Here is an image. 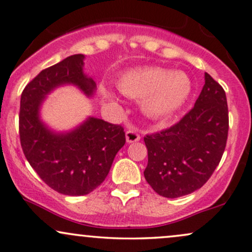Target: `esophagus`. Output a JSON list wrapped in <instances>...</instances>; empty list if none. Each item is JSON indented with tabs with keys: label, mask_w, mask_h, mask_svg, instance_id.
Here are the masks:
<instances>
[{
	"label": "esophagus",
	"mask_w": 252,
	"mask_h": 252,
	"mask_svg": "<svg viewBox=\"0 0 252 252\" xmlns=\"http://www.w3.org/2000/svg\"><path fill=\"white\" fill-rule=\"evenodd\" d=\"M140 140V135H139V133L134 131V129H128V131L126 132V141L128 142V144H131V142H136Z\"/></svg>",
	"instance_id": "34e87169"
}]
</instances>
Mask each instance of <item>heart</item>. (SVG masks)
I'll return each instance as SVG.
<instances>
[{
  "label": "heart",
  "instance_id": "heart-1",
  "mask_svg": "<svg viewBox=\"0 0 252 252\" xmlns=\"http://www.w3.org/2000/svg\"><path fill=\"white\" fill-rule=\"evenodd\" d=\"M118 89L126 97L142 99V111L148 117L167 119L185 106L191 94L192 83L183 71L146 66L121 74ZM105 94L112 97L107 91Z\"/></svg>",
  "mask_w": 252,
  "mask_h": 252
}]
</instances>
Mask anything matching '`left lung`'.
I'll use <instances>...</instances> for the list:
<instances>
[{
	"mask_svg": "<svg viewBox=\"0 0 252 252\" xmlns=\"http://www.w3.org/2000/svg\"><path fill=\"white\" fill-rule=\"evenodd\" d=\"M194 107L169 128L146 135L148 163L144 175L155 192L176 198L200 189L225 150L229 116L224 90L204 73Z\"/></svg>",
	"mask_w": 252,
	"mask_h": 252,
	"instance_id": "left-lung-1",
	"label": "left lung"
}]
</instances>
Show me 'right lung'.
Returning <instances> with one entry per match:
<instances>
[{"instance_id": "1", "label": "right lung", "mask_w": 252, "mask_h": 252, "mask_svg": "<svg viewBox=\"0 0 252 252\" xmlns=\"http://www.w3.org/2000/svg\"><path fill=\"white\" fill-rule=\"evenodd\" d=\"M84 55H73L42 70L21 95L23 153L49 187L70 196L86 195L100 186L126 142L123 127L98 118L89 117L82 125L64 133L51 131L40 120V105L58 86L70 84L92 97L97 86L84 73Z\"/></svg>"}]
</instances>
